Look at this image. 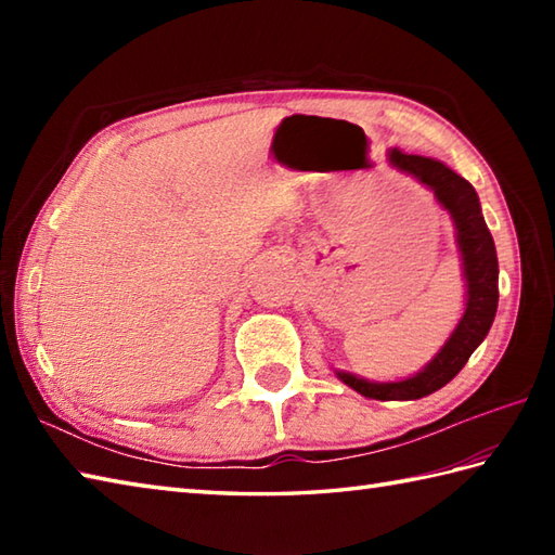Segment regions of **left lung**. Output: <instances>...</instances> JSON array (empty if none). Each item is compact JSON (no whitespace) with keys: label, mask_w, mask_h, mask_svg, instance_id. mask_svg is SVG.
Listing matches in <instances>:
<instances>
[{"label":"left lung","mask_w":555,"mask_h":555,"mask_svg":"<svg viewBox=\"0 0 555 555\" xmlns=\"http://www.w3.org/2000/svg\"><path fill=\"white\" fill-rule=\"evenodd\" d=\"M388 162L398 171L429 188L436 203L451 215L460 262H463L465 312L439 352L420 372L405 376V379L370 382L344 370L334 372L340 382L364 398L417 400L439 391L451 382L465 367V362L479 348L481 340L487 338L499 308V257L473 183L439 159L405 155L396 147L388 150Z\"/></svg>","instance_id":"left-lung-1"}]
</instances>
